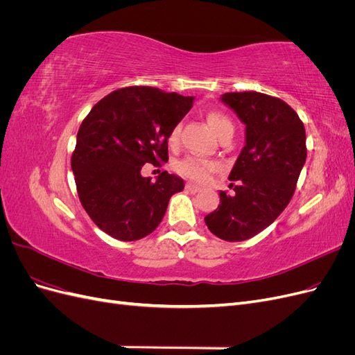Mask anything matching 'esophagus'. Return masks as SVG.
I'll use <instances>...</instances> for the list:
<instances>
[{"instance_id": "esophagus-1", "label": "esophagus", "mask_w": 355, "mask_h": 355, "mask_svg": "<svg viewBox=\"0 0 355 355\" xmlns=\"http://www.w3.org/2000/svg\"><path fill=\"white\" fill-rule=\"evenodd\" d=\"M187 191H189V192H192V194H196V192H198V191H201V188L198 187V185H196V184H187Z\"/></svg>"}]
</instances>
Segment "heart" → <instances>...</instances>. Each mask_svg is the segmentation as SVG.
Here are the masks:
<instances>
[{"label": "heart", "mask_w": 355, "mask_h": 355, "mask_svg": "<svg viewBox=\"0 0 355 355\" xmlns=\"http://www.w3.org/2000/svg\"><path fill=\"white\" fill-rule=\"evenodd\" d=\"M207 121H209V125L211 127V130L218 136H220L223 132H227V130H234V125H232L230 118L219 111L209 112ZM179 130H180L179 125H175L173 128H171L170 135H168L170 144H175L178 141ZM219 168H220V164L218 163V161L209 159V158H201V157H196V155H188L185 158L179 159L175 164V170L179 175H182L187 179H191V180H196V182L209 180V178Z\"/></svg>", "instance_id": "obj_1"}]
</instances>
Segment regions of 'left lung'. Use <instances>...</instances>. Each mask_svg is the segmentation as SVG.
Instances as JSON below:
<instances>
[{"mask_svg":"<svg viewBox=\"0 0 355 355\" xmlns=\"http://www.w3.org/2000/svg\"><path fill=\"white\" fill-rule=\"evenodd\" d=\"M220 101L245 125V145L230 173L235 194L220 191V204L204 222L225 241H244L270 227L292 200L306 159L305 127L272 96L225 93Z\"/></svg>","mask_w":355,"mask_h":355,"instance_id":"left-lung-1","label":"left lung"}]
</instances>
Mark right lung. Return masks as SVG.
I'll use <instances>...</instances> for the list:
<instances>
[{
  "label": "right lung",
  "instance_id": "add662e5",
  "mask_svg": "<svg viewBox=\"0 0 355 355\" xmlns=\"http://www.w3.org/2000/svg\"><path fill=\"white\" fill-rule=\"evenodd\" d=\"M192 103V96L133 85L105 96L84 118L71 167L83 207L103 232L135 241L163 220L185 182L167 171L153 182L141 170L168 159L170 130Z\"/></svg>",
  "mask_w": 355,
  "mask_h": 355
}]
</instances>
